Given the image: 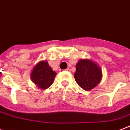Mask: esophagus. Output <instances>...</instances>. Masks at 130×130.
<instances>
[{"instance_id": "esophagus-1", "label": "esophagus", "mask_w": 130, "mask_h": 130, "mask_svg": "<svg viewBox=\"0 0 130 130\" xmlns=\"http://www.w3.org/2000/svg\"><path fill=\"white\" fill-rule=\"evenodd\" d=\"M66 71H67V72H70V69L69 68H67V69H65Z\"/></svg>"}]
</instances>
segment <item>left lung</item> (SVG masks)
I'll return each mask as SVG.
<instances>
[{"mask_svg": "<svg viewBox=\"0 0 130 130\" xmlns=\"http://www.w3.org/2000/svg\"><path fill=\"white\" fill-rule=\"evenodd\" d=\"M102 72L100 65L91 59H80L76 65L74 78L85 91H91L100 83Z\"/></svg>", "mask_w": 130, "mask_h": 130, "instance_id": "8db88e82", "label": "left lung"}]
</instances>
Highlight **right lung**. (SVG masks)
Returning a JSON list of instances; mask_svg holds the SVG:
<instances>
[{"instance_id": "obj_1", "label": "right lung", "mask_w": 130, "mask_h": 130, "mask_svg": "<svg viewBox=\"0 0 130 130\" xmlns=\"http://www.w3.org/2000/svg\"><path fill=\"white\" fill-rule=\"evenodd\" d=\"M56 73L52 70L47 61H41L35 65L30 73V79L38 88L46 89L54 83Z\"/></svg>"}]
</instances>
